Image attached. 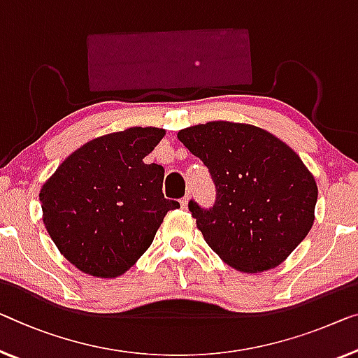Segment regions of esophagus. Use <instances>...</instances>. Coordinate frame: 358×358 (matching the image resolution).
I'll use <instances>...</instances> for the list:
<instances>
[{
	"label": "esophagus",
	"mask_w": 358,
	"mask_h": 358,
	"mask_svg": "<svg viewBox=\"0 0 358 358\" xmlns=\"http://www.w3.org/2000/svg\"><path fill=\"white\" fill-rule=\"evenodd\" d=\"M188 202H189V193L186 194V196L183 197V199L180 201V204H181V207H183V209H186V207H188Z\"/></svg>",
	"instance_id": "34e87169"
}]
</instances>
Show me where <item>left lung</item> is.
Returning a JSON list of instances; mask_svg holds the SVG:
<instances>
[{"label":"left lung","instance_id":"left-lung-1","mask_svg":"<svg viewBox=\"0 0 358 358\" xmlns=\"http://www.w3.org/2000/svg\"><path fill=\"white\" fill-rule=\"evenodd\" d=\"M178 140L215 183L213 207L188 204L213 252L244 273L285 262L315 220L318 188L301 157L262 128L225 120L183 128Z\"/></svg>","mask_w":358,"mask_h":358}]
</instances>
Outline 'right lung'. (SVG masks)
<instances>
[{
    "instance_id": "right-lung-1",
    "label": "right lung",
    "mask_w": 358,
    "mask_h": 358,
    "mask_svg": "<svg viewBox=\"0 0 358 358\" xmlns=\"http://www.w3.org/2000/svg\"><path fill=\"white\" fill-rule=\"evenodd\" d=\"M165 130L131 127L73 151L41 186L43 223L80 271L115 278L151 246L177 201L162 193L164 167L145 164Z\"/></svg>"
}]
</instances>
